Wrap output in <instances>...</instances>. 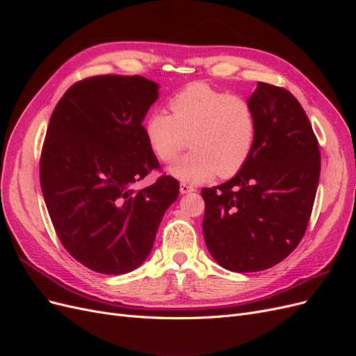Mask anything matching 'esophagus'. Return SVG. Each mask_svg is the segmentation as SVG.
I'll list each match as a JSON object with an SVG mask.
<instances>
[{"label":"esophagus","mask_w":356,"mask_h":356,"mask_svg":"<svg viewBox=\"0 0 356 356\" xmlns=\"http://www.w3.org/2000/svg\"><path fill=\"white\" fill-rule=\"evenodd\" d=\"M193 191H196V188L193 186H188V184H186V182H181V184H179L181 195H187V193H193Z\"/></svg>","instance_id":"obj_1"}]
</instances>
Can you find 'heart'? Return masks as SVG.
I'll use <instances>...</instances> for the list:
<instances>
[{"instance_id":"b5f03b06","label":"heart","mask_w":356,"mask_h":356,"mask_svg":"<svg viewBox=\"0 0 356 356\" xmlns=\"http://www.w3.org/2000/svg\"><path fill=\"white\" fill-rule=\"evenodd\" d=\"M170 114L153 111L144 135L160 161H172L190 136L191 153L174 161L168 172L184 182H204L215 175L232 177L250 159L257 138L251 104L212 88L191 83L172 96Z\"/></svg>"}]
</instances>
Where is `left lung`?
Wrapping results in <instances>:
<instances>
[{
  "instance_id": "obj_1",
  "label": "left lung",
  "mask_w": 356,
  "mask_h": 356,
  "mask_svg": "<svg viewBox=\"0 0 356 356\" xmlns=\"http://www.w3.org/2000/svg\"><path fill=\"white\" fill-rule=\"evenodd\" d=\"M257 138L246 163L221 186L203 188V238L230 272L281 263L303 238L316 196L321 153L300 102L286 89L258 83L250 96Z\"/></svg>"
}]
</instances>
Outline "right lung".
<instances>
[{"label":"right lung","instance_id":"1","mask_svg":"<svg viewBox=\"0 0 356 356\" xmlns=\"http://www.w3.org/2000/svg\"><path fill=\"white\" fill-rule=\"evenodd\" d=\"M159 84L141 75H96L75 83L50 117L40 161L42 196L65 250L90 270L123 275L141 266L178 181L161 175L144 135Z\"/></svg>","mask_w":356,"mask_h":356}]
</instances>
